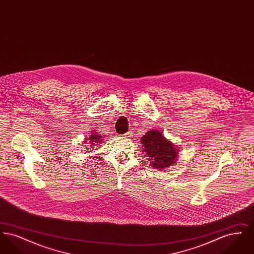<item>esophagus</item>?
I'll list each match as a JSON object with an SVG mask.
<instances>
[{"label":"esophagus","mask_w":254,"mask_h":254,"mask_svg":"<svg viewBox=\"0 0 254 254\" xmlns=\"http://www.w3.org/2000/svg\"><path fill=\"white\" fill-rule=\"evenodd\" d=\"M124 136H125L126 138H127V137H130V133L127 132L126 134H124Z\"/></svg>","instance_id":"1"}]
</instances>
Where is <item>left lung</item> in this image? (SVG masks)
<instances>
[{"instance_id":"left-lung-1","label":"left lung","mask_w":254,"mask_h":254,"mask_svg":"<svg viewBox=\"0 0 254 254\" xmlns=\"http://www.w3.org/2000/svg\"><path fill=\"white\" fill-rule=\"evenodd\" d=\"M141 144L144 152L150 158L153 168L165 169L176 162L177 149L159 130L146 132L141 139Z\"/></svg>"}]
</instances>
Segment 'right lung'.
<instances>
[{
	"label": "right lung",
	"instance_id": "1",
	"mask_svg": "<svg viewBox=\"0 0 254 254\" xmlns=\"http://www.w3.org/2000/svg\"><path fill=\"white\" fill-rule=\"evenodd\" d=\"M93 132V131H92ZM93 135H91L90 136V138L88 139L89 141H86V145H90V144H92V145H95V144H99V143H101V141H102V139H101V137L102 136H100V135H98V133H92Z\"/></svg>",
	"mask_w": 254,
	"mask_h": 254
}]
</instances>
